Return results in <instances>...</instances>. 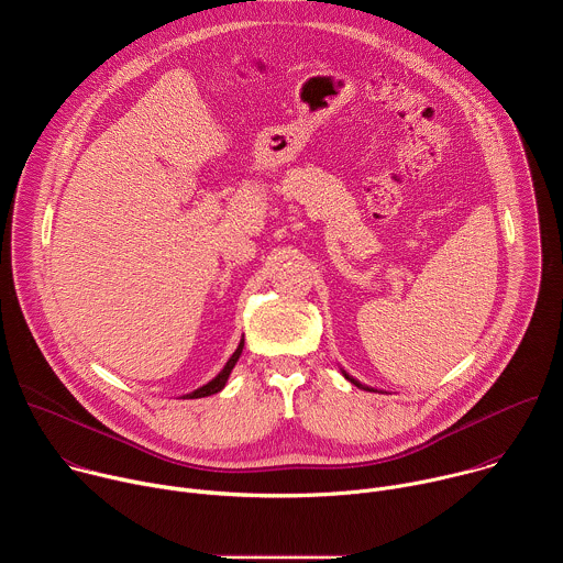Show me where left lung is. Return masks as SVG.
Returning a JSON list of instances; mask_svg holds the SVG:
<instances>
[{"label":"left lung","mask_w":563,"mask_h":563,"mask_svg":"<svg viewBox=\"0 0 563 563\" xmlns=\"http://www.w3.org/2000/svg\"><path fill=\"white\" fill-rule=\"evenodd\" d=\"M341 372H343V376H345V378H347V380H350V383H354V385H356V387H361V389H365V391H376V389H374V387H367V385H363V383H361V380H356V378H354V376H350V374H347V372H345V369H341Z\"/></svg>","instance_id":"1"}]
</instances>
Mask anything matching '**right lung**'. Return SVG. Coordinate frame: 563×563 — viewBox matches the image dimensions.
I'll return each instance as SVG.
<instances>
[{
    "mask_svg": "<svg viewBox=\"0 0 563 563\" xmlns=\"http://www.w3.org/2000/svg\"><path fill=\"white\" fill-rule=\"evenodd\" d=\"M243 347H245V339H240V343H238V347H235V352L231 354V358L224 363V367L209 380V383H205L202 387H198V389H194V391H189V394H185L183 398H202V396H211V394H218L224 385H227V380H229V374H231V369L235 367V363H238V358H240V354H243Z\"/></svg>",
    "mask_w": 563,
    "mask_h": 563,
    "instance_id": "right-lung-1",
    "label": "right lung"
}]
</instances>
